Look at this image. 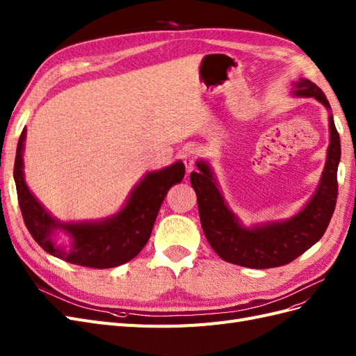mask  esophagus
Instances as JSON below:
<instances>
[{
  "label": "esophagus",
  "mask_w": 356,
  "mask_h": 356,
  "mask_svg": "<svg viewBox=\"0 0 356 356\" xmlns=\"http://www.w3.org/2000/svg\"><path fill=\"white\" fill-rule=\"evenodd\" d=\"M199 157V149L197 148H188L186 156H184V165L187 172H191L196 166V160Z\"/></svg>",
  "instance_id": "esophagus-1"
}]
</instances>
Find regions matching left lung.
<instances>
[{"label":"left lung","instance_id":"obj_1","mask_svg":"<svg viewBox=\"0 0 356 356\" xmlns=\"http://www.w3.org/2000/svg\"><path fill=\"white\" fill-rule=\"evenodd\" d=\"M291 92L295 97H313L330 112V145L319 184L296 214L245 226L229 208L207 160L196 161L199 170L190 174L191 186L197 196L202 229L209 245L226 262L254 270L289 264L319 241L334 214L341 148L330 102L318 85L305 78L293 82Z\"/></svg>","mask_w":356,"mask_h":356}]
</instances>
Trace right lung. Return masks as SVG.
<instances>
[{"instance_id": "1", "label": "right lung", "mask_w": 356, "mask_h": 356, "mask_svg": "<svg viewBox=\"0 0 356 356\" xmlns=\"http://www.w3.org/2000/svg\"><path fill=\"white\" fill-rule=\"evenodd\" d=\"M26 129L17 142L15 159V184L24 222L44 252L63 261L97 268H115L131 261L148 243L159 209L168 190L181 182L186 174L181 160L147 172L133 187L122 208L106 218L85 222H61L54 217L28 187L24 172ZM70 236L69 245H60L58 235Z\"/></svg>"}]
</instances>
